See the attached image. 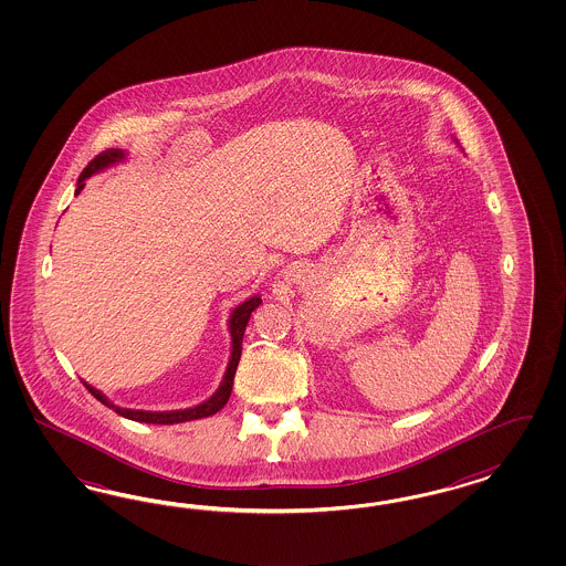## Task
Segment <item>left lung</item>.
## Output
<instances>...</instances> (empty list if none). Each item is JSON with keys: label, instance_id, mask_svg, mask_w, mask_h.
Returning a JSON list of instances; mask_svg holds the SVG:
<instances>
[{"label": "left lung", "instance_id": "obj_1", "mask_svg": "<svg viewBox=\"0 0 566 566\" xmlns=\"http://www.w3.org/2000/svg\"><path fill=\"white\" fill-rule=\"evenodd\" d=\"M454 140H457V138H454ZM457 145H459V140H457Z\"/></svg>", "mask_w": 566, "mask_h": 566}]
</instances>
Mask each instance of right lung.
I'll return each mask as SVG.
<instances>
[{
  "mask_svg": "<svg viewBox=\"0 0 566 566\" xmlns=\"http://www.w3.org/2000/svg\"><path fill=\"white\" fill-rule=\"evenodd\" d=\"M128 157V154L124 149H107L103 154L97 155L93 161H88L83 174L78 176V182H76V190L74 195H81V190L85 189L86 178H91L93 174H99V171L107 170L116 164H122L124 159ZM261 305V296L253 294L249 298H244L242 303H239L237 307L232 308L230 317H228V332H230V359H228V367H226V374H223L222 381L218 386V390L213 395L209 396L203 402L189 407V409H178V411H143V409H124L114 405L107 396L99 392L97 388H93L91 384H86L83 379V384L86 386V390L91 395L95 396L102 405L109 407L112 411L118 412L122 417L130 419V421H138V423H155V426H174V423H187V421H195V419H203V417H211L216 412L223 409V405L228 402V398L232 395V386H234V374H237V367H239L240 353H242V334L247 329V324L251 319V313Z\"/></svg>",
  "mask_w": 566,
  "mask_h": 566,
  "instance_id": "add662e5",
  "label": "right lung"
}]
</instances>
